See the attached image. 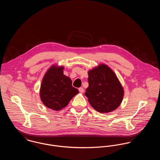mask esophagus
Masks as SVG:
<instances>
[{
    "mask_svg": "<svg viewBox=\"0 0 160 160\" xmlns=\"http://www.w3.org/2000/svg\"><path fill=\"white\" fill-rule=\"evenodd\" d=\"M78 91L80 92V93H83L84 92V89L83 88H80L78 89Z\"/></svg>",
    "mask_w": 160,
    "mask_h": 160,
    "instance_id": "34e87169",
    "label": "esophagus"
}]
</instances>
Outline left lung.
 Masks as SVG:
<instances>
[{
    "label": "left lung",
    "mask_w": 160,
    "mask_h": 160,
    "mask_svg": "<svg viewBox=\"0 0 160 160\" xmlns=\"http://www.w3.org/2000/svg\"><path fill=\"white\" fill-rule=\"evenodd\" d=\"M89 86L85 95L95 110L107 113L115 110L122 102L124 90L114 71L100 63L88 71Z\"/></svg>",
    "instance_id": "left-lung-1"
}]
</instances>
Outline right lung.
<instances>
[{
  "label": "right lung",
  "instance_id": "add662e5",
  "mask_svg": "<svg viewBox=\"0 0 160 160\" xmlns=\"http://www.w3.org/2000/svg\"><path fill=\"white\" fill-rule=\"evenodd\" d=\"M63 66L53 65L46 71L39 89V97L45 106L56 111L65 107L79 93L72 86V80L63 74Z\"/></svg>",
  "mask_w": 160,
  "mask_h": 160
}]
</instances>
